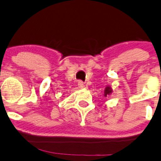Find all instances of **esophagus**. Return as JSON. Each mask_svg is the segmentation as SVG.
Masks as SVG:
<instances>
[{"label":"esophagus","mask_w":161,"mask_h":161,"mask_svg":"<svg viewBox=\"0 0 161 161\" xmlns=\"http://www.w3.org/2000/svg\"><path fill=\"white\" fill-rule=\"evenodd\" d=\"M78 86H79V87L81 88V89H82V88L85 86V85H84V82H82V81H79V82H78Z\"/></svg>","instance_id":"obj_1"}]
</instances>
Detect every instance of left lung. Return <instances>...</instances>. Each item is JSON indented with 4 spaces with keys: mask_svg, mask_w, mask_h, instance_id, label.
Masks as SVG:
<instances>
[{
    "mask_svg": "<svg viewBox=\"0 0 161 161\" xmlns=\"http://www.w3.org/2000/svg\"><path fill=\"white\" fill-rule=\"evenodd\" d=\"M112 92V89H111V88L109 87V86H107V87L106 88V89H105V91H104V96H107V95H109Z\"/></svg>",
    "mask_w": 161,
    "mask_h": 161,
    "instance_id": "1",
    "label": "left lung"
}]
</instances>
